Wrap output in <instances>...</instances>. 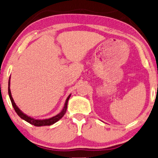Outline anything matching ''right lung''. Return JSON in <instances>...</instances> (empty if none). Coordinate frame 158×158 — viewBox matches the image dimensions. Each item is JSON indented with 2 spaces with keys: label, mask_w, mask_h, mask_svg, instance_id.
<instances>
[{
  "label": "right lung",
  "mask_w": 158,
  "mask_h": 158,
  "mask_svg": "<svg viewBox=\"0 0 158 158\" xmlns=\"http://www.w3.org/2000/svg\"><path fill=\"white\" fill-rule=\"evenodd\" d=\"M10 77L9 78V81H8V94H9V97H10V101H11L12 102V106H13L14 109L15 110V112L17 113V114L19 116V117L23 119V120H24L25 121H27V123L31 124V125L36 126V127H41V126H47V125H53L54 123H55L59 121L60 119L63 117L65 114L66 112V109H67V106H68V102H69V99L70 97H71V94H69V97H67V99L65 102V103H64V106L63 108V109L61 110V111L60 113H59L55 116H54V117H52L50 118H48V119H43V120H38V119H34L31 117H30V116H28L27 115H26L25 113H24L22 112V110H21L19 108H18L17 106L16 105V103H15L14 100H13V98L12 97V94H11V92H10Z\"/></svg>",
  "instance_id": "1"
}]
</instances>
